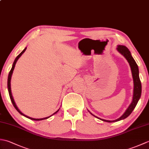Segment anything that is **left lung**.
<instances>
[{"label":"left lung","mask_w":149,"mask_h":149,"mask_svg":"<svg viewBox=\"0 0 149 149\" xmlns=\"http://www.w3.org/2000/svg\"><path fill=\"white\" fill-rule=\"evenodd\" d=\"M117 50L122 54L125 57V59L127 60V61L129 63V65L131 66V72H132V78H133V82H134V90H133V97H132V101L131 104L129 105V107L125 111V113L120 117L119 118L115 120H107L102 119L100 118H98L97 116L93 115L92 113H91V115L95 116L96 118H99L102 121L107 122H118L121 120H123L127 118V116L131 115V113L132 112V111L135 108L138 102L139 99L141 97V81L140 79V77H139V70L138 66L136 64V63L134 61V59L132 58L131 56V54L129 51V49L125 46L123 45H118L117 46Z\"/></svg>","instance_id":"1"}]
</instances>
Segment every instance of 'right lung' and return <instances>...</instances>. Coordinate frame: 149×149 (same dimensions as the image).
<instances>
[{
	"instance_id": "right-lung-1",
	"label": "right lung",
	"mask_w": 149,
	"mask_h": 149,
	"mask_svg": "<svg viewBox=\"0 0 149 149\" xmlns=\"http://www.w3.org/2000/svg\"><path fill=\"white\" fill-rule=\"evenodd\" d=\"M26 49H27V47H26V48H25L24 50H23V51H22L20 54H19L17 58H15V61H14V62H13V66H12V68H11V70H10V72H9V75H8V91H9V97H10V99H11V102H12V104H13V106L15 107V108L17 110V111L20 113V114H21L22 115H23V116H26V117H27V118H29V119H31V120H45V119H47V118H49V117H50L51 116H52L53 115H54V114H56L57 112H58V111H59V109L57 111H56L54 113V114H52V115H50V116H48V117H45V118H31V117H29V116H27V115H24V114H23L22 113L20 110L18 109V108L17 107V105H16V104H15V101H14V99H13V96H12V94H11V75H12V74H13V70H14V68H15V65H16V63H17V61H18V59H19V58H20V57L22 55V54H23L25 51H26Z\"/></svg>"
}]
</instances>
